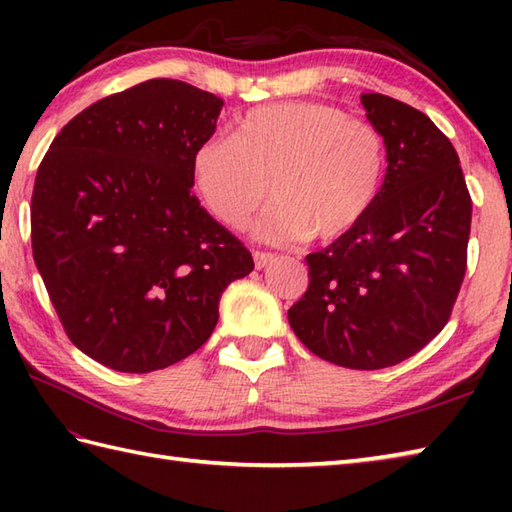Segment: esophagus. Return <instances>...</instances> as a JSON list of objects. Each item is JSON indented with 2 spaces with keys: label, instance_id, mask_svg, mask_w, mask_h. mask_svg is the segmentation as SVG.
<instances>
[{
  "label": "esophagus",
  "instance_id": "34e87169",
  "mask_svg": "<svg viewBox=\"0 0 512 512\" xmlns=\"http://www.w3.org/2000/svg\"><path fill=\"white\" fill-rule=\"evenodd\" d=\"M253 257H255V266H257V268H266L268 264H273V262H275V257H277V255H273V253H266V250H255Z\"/></svg>",
  "mask_w": 512,
  "mask_h": 512
}]
</instances>
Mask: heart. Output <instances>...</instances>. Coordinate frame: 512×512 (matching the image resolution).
Segmentation results:
<instances>
[{
  "label": "heart",
  "instance_id": "obj_1",
  "mask_svg": "<svg viewBox=\"0 0 512 512\" xmlns=\"http://www.w3.org/2000/svg\"><path fill=\"white\" fill-rule=\"evenodd\" d=\"M385 145L334 105L297 101L250 110L228 136L204 140L193 187L217 222L239 228L270 195L259 235L273 242L339 239L365 220L380 189Z\"/></svg>",
  "mask_w": 512,
  "mask_h": 512
}]
</instances>
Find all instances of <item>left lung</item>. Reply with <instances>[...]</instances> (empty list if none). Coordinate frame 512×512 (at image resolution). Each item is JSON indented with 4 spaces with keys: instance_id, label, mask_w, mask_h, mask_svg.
Listing matches in <instances>:
<instances>
[{
    "instance_id": "1",
    "label": "left lung",
    "mask_w": 512,
    "mask_h": 512,
    "mask_svg": "<svg viewBox=\"0 0 512 512\" xmlns=\"http://www.w3.org/2000/svg\"><path fill=\"white\" fill-rule=\"evenodd\" d=\"M361 101L385 140V182L354 231L306 257L310 284L288 321L323 361L383 369L451 319L473 204L458 151L427 114L376 92Z\"/></svg>"
}]
</instances>
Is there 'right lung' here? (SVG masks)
<instances>
[{
  "instance_id": "right-lung-1",
  "label": "right lung",
  "mask_w": 512,
  "mask_h": 512,
  "mask_svg": "<svg viewBox=\"0 0 512 512\" xmlns=\"http://www.w3.org/2000/svg\"><path fill=\"white\" fill-rule=\"evenodd\" d=\"M224 101L149 79L85 107L52 140L30 200L32 257L68 339L147 374L209 341L250 250L191 193Z\"/></svg>"
}]
</instances>
